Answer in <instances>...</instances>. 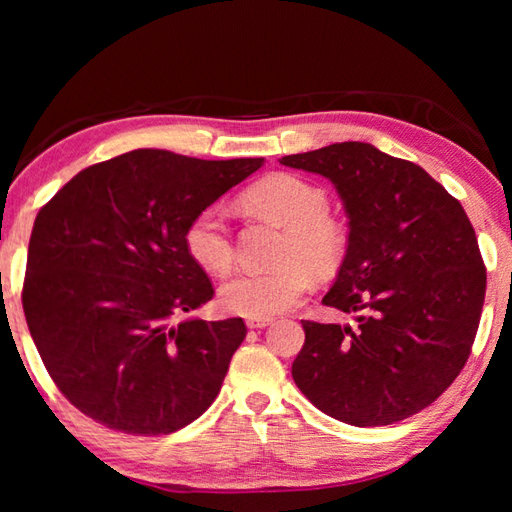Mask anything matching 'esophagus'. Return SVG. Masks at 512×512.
Wrapping results in <instances>:
<instances>
[{
    "instance_id": "1",
    "label": "esophagus",
    "mask_w": 512,
    "mask_h": 512,
    "mask_svg": "<svg viewBox=\"0 0 512 512\" xmlns=\"http://www.w3.org/2000/svg\"><path fill=\"white\" fill-rule=\"evenodd\" d=\"M273 323V319H248L246 325L250 330H262V328H268V325Z\"/></svg>"
}]
</instances>
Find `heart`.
<instances>
[{"label": "heart", "mask_w": 512, "mask_h": 512, "mask_svg": "<svg viewBox=\"0 0 512 512\" xmlns=\"http://www.w3.org/2000/svg\"><path fill=\"white\" fill-rule=\"evenodd\" d=\"M244 202L286 226L275 255L277 266L237 273L220 286L226 312L248 319H270L297 306L314 277L336 273L345 257V233L330 213V200L317 184L292 173H275L244 193ZM187 253L200 268L222 275L233 264V237L222 206H206L184 231Z\"/></svg>", "instance_id": "b5f03b06"}]
</instances>
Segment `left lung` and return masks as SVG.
I'll list each match as a JSON object with an SVG mask.
<instances>
[{"label":"left lung","mask_w":512,"mask_h":512,"mask_svg":"<svg viewBox=\"0 0 512 512\" xmlns=\"http://www.w3.org/2000/svg\"><path fill=\"white\" fill-rule=\"evenodd\" d=\"M281 165L328 178L350 235L323 303L356 325L301 321L292 378L314 407L354 427L422 411L466 363L486 268L462 204L422 167L369 143H334Z\"/></svg>","instance_id":"8db88e82"}]
</instances>
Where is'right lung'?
<instances>
[{"mask_svg":"<svg viewBox=\"0 0 512 512\" xmlns=\"http://www.w3.org/2000/svg\"><path fill=\"white\" fill-rule=\"evenodd\" d=\"M262 165L134 149L79 171L37 213L21 303L50 378L85 416L167 436L211 407L246 325L173 323L213 299L184 231Z\"/></svg>","mask_w":512,"mask_h":512,"instance_id":"obj_1","label":"right lung"}]
</instances>
